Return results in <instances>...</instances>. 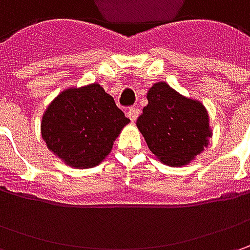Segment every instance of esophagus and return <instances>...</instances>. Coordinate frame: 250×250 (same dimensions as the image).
I'll use <instances>...</instances> for the list:
<instances>
[{"mask_svg": "<svg viewBox=\"0 0 250 250\" xmlns=\"http://www.w3.org/2000/svg\"><path fill=\"white\" fill-rule=\"evenodd\" d=\"M126 114H128L129 120L132 121V122H135V121L138 120V117H139L140 111H139V108H136V107H130Z\"/></svg>", "mask_w": 250, "mask_h": 250, "instance_id": "1", "label": "esophagus"}]
</instances>
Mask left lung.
Listing matches in <instances>:
<instances>
[{
    "label": "left lung",
    "mask_w": 250,
    "mask_h": 250,
    "mask_svg": "<svg viewBox=\"0 0 250 250\" xmlns=\"http://www.w3.org/2000/svg\"><path fill=\"white\" fill-rule=\"evenodd\" d=\"M147 101L136 126L161 163L182 167L207 147L211 128L200 101L179 94L166 82L150 87Z\"/></svg>",
    "instance_id": "left-lung-1"
}]
</instances>
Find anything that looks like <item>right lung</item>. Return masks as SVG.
Listing matches in <instances>:
<instances>
[{
	"label": "right lung",
	"mask_w": 250,
	"mask_h": 250,
	"mask_svg": "<svg viewBox=\"0 0 250 250\" xmlns=\"http://www.w3.org/2000/svg\"><path fill=\"white\" fill-rule=\"evenodd\" d=\"M129 120L99 83L69 87L54 99L42 118L50 151L73 168L99 166Z\"/></svg>",
	"instance_id": "obj_1"
}]
</instances>
